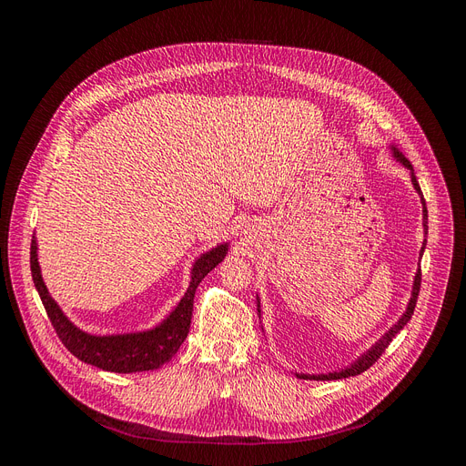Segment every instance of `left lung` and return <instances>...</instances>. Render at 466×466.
<instances>
[{
    "mask_svg": "<svg viewBox=\"0 0 466 466\" xmlns=\"http://www.w3.org/2000/svg\"><path fill=\"white\" fill-rule=\"evenodd\" d=\"M390 151H392V157L397 159L404 168H408V171H410V178H412V185H414V190L420 194V200H421V216H424V233H428V208H426V200H424V194H421V190H420V185H418V178H416V175H414V167H412V163L408 161L404 155L394 147V146H390ZM424 248H426V238H424V245H421V250H420V257L424 255ZM420 281H421V272L418 270L416 272V276H414V284H412V295H410V301H408V305H406V311L402 313V317L392 324V327L379 338V340L368 350V351H363V354L356 360V361H351L348 368H344V370H338V371H332V373H319V375H309V373H298L295 371V375H298L299 379H317V380H334V379H346V377H354V375H360V373H363L365 370H370L371 365L380 358V354H383V351L387 350V346L392 342V338L397 336L402 329H404V324L412 319V315H414V307H416V301H418V293H420ZM257 311H258V317H260V299H258V295H257Z\"/></svg>",
    "mask_w": 466,
    "mask_h": 466,
    "instance_id": "8db88e82",
    "label": "left lung"
}]
</instances>
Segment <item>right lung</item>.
<instances>
[{"label":"right lung","mask_w":466,"mask_h":466,"mask_svg":"<svg viewBox=\"0 0 466 466\" xmlns=\"http://www.w3.org/2000/svg\"><path fill=\"white\" fill-rule=\"evenodd\" d=\"M228 248L229 243H219L218 247L200 255V258H196L187 293L182 295L173 311L159 324H155L153 329L142 332L91 334L76 327V324L64 315L60 305L52 299L45 279H42L36 237H33L31 243V272L35 288L40 295L42 305L46 309L56 334H58L62 344L72 351L77 360L112 373L153 371L159 370L163 363L171 360L178 351L180 344L187 340L190 330L196 288H198L200 281L225 258Z\"/></svg>","instance_id":"obj_1"}]
</instances>
